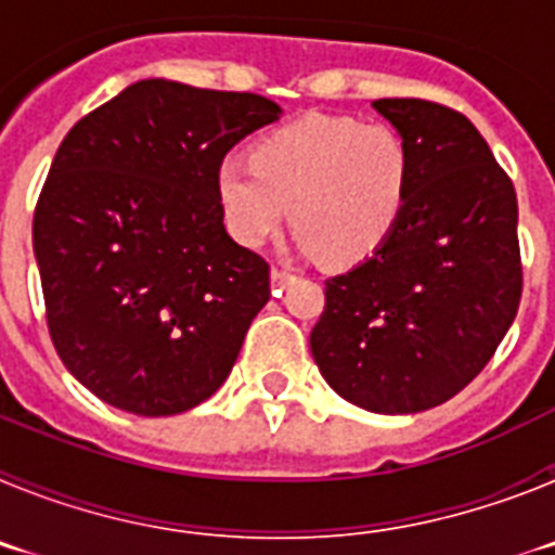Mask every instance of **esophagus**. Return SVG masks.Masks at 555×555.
Masks as SVG:
<instances>
[{
  "instance_id": "esophagus-1",
  "label": "esophagus",
  "mask_w": 555,
  "mask_h": 555,
  "mask_svg": "<svg viewBox=\"0 0 555 555\" xmlns=\"http://www.w3.org/2000/svg\"><path fill=\"white\" fill-rule=\"evenodd\" d=\"M294 281V274L283 267H272V288H286Z\"/></svg>"
}]
</instances>
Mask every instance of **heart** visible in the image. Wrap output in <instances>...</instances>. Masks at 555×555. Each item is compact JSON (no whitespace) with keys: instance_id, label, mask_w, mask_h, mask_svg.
Returning a JSON list of instances; mask_svg holds the SVG:
<instances>
[{"instance_id":"obj_1","label":"heart","mask_w":555,"mask_h":555,"mask_svg":"<svg viewBox=\"0 0 555 555\" xmlns=\"http://www.w3.org/2000/svg\"><path fill=\"white\" fill-rule=\"evenodd\" d=\"M409 191V152L391 127L306 116L263 135L253 158L217 169V203L235 242L255 249L281 233L292 208L308 253L358 261L397 224Z\"/></svg>"}]
</instances>
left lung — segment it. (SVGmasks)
Returning a JSON list of instances; mask_svg holds the SVG:
<instances>
[{"label":"left lung","mask_w":555,"mask_h":555,"mask_svg":"<svg viewBox=\"0 0 555 555\" xmlns=\"http://www.w3.org/2000/svg\"><path fill=\"white\" fill-rule=\"evenodd\" d=\"M372 107L409 152L405 205L372 258L325 283L311 356L347 403L416 414L459 395L517 317V194L467 116L425 100Z\"/></svg>","instance_id":"8db88e82"}]
</instances>
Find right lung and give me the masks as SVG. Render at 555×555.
Masks as SVG:
<instances>
[{"mask_svg": "<svg viewBox=\"0 0 555 555\" xmlns=\"http://www.w3.org/2000/svg\"><path fill=\"white\" fill-rule=\"evenodd\" d=\"M281 113L267 96L152 77L57 146L33 219L49 336L113 409L183 414L233 370L269 302V263L224 230L217 169Z\"/></svg>", "mask_w": 555, "mask_h": 555, "instance_id": "obj_1", "label": "right lung"}]
</instances>
